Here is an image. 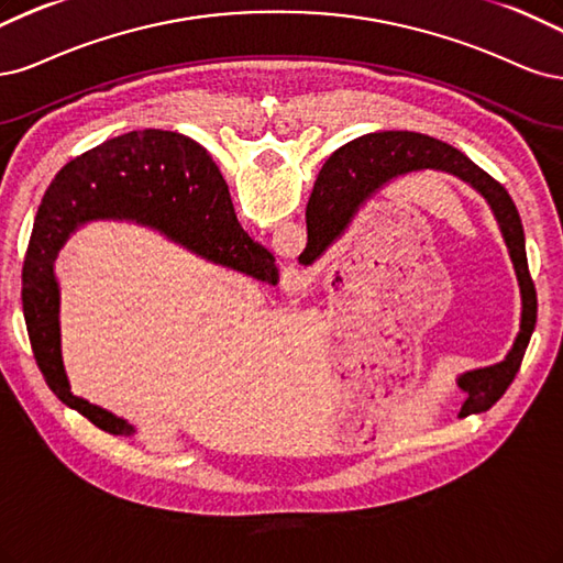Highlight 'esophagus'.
Listing matches in <instances>:
<instances>
[{"label": "esophagus", "mask_w": 563, "mask_h": 563, "mask_svg": "<svg viewBox=\"0 0 563 563\" xmlns=\"http://www.w3.org/2000/svg\"><path fill=\"white\" fill-rule=\"evenodd\" d=\"M283 285H285V289H289V292H301V289H306L308 280H306L303 274H299V271L289 268L287 278H283Z\"/></svg>", "instance_id": "obj_1"}]
</instances>
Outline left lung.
<instances>
[{
  "mask_svg": "<svg viewBox=\"0 0 563 563\" xmlns=\"http://www.w3.org/2000/svg\"><path fill=\"white\" fill-rule=\"evenodd\" d=\"M426 170L456 177L484 198L496 217V224L519 283L521 320L512 349L496 365L467 369L456 376L459 388L465 393L459 416L479 413L492 409L507 386L515 380L538 316L536 285L529 274V262H526L519 212L510 194L492 175L475 166L463 152L453 150L451 144L432 140L428 135L386 131L355 137L324 161L318 177L322 196L313 210H306L308 243L299 262L308 266L320 260L322 252L349 229L357 208L365 206V201H369L380 189H386L390 183L405 175Z\"/></svg>",
  "mask_w": 563,
  "mask_h": 563,
  "instance_id": "8db88e82",
  "label": "left lung"
}]
</instances>
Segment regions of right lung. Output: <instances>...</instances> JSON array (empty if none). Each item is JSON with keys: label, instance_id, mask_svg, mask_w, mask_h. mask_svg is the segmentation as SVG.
Masks as SVG:
<instances>
[{"label": "right lung", "instance_id": "add662e5", "mask_svg": "<svg viewBox=\"0 0 563 563\" xmlns=\"http://www.w3.org/2000/svg\"><path fill=\"white\" fill-rule=\"evenodd\" d=\"M88 222H129L166 235L194 255L276 285V260L235 220L229 187L196 140L173 131H133L71 158L46 189L23 262V313L48 388L112 434L137 428L69 390L60 351L58 252Z\"/></svg>", "mask_w": 563, "mask_h": 563}]
</instances>
